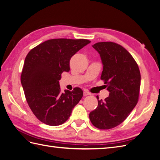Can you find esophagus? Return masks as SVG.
I'll list each match as a JSON object with an SVG mask.
<instances>
[{"label": "esophagus", "mask_w": 160, "mask_h": 160, "mask_svg": "<svg viewBox=\"0 0 160 160\" xmlns=\"http://www.w3.org/2000/svg\"><path fill=\"white\" fill-rule=\"evenodd\" d=\"M91 94L89 93V92H88V91H84L83 92V95L84 96H88V95H91Z\"/></svg>", "instance_id": "obj_1"}]
</instances>
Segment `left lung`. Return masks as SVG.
<instances>
[{
	"label": "left lung",
	"instance_id": "obj_1",
	"mask_svg": "<svg viewBox=\"0 0 160 160\" xmlns=\"http://www.w3.org/2000/svg\"><path fill=\"white\" fill-rule=\"evenodd\" d=\"M100 55L103 64L101 79L109 91V97L98 100V106L89 113L91 122L101 129L118 126L136 105L141 75L137 62L124 48L113 42H97L92 45Z\"/></svg>",
	"mask_w": 160,
	"mask_h": 160
}]
</instances>
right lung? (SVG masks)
I'll list each match as a JSON object with an SVG mask.
<instances>
[{
  "label": "right lung",
  "mask_w": 160,
  "mask_h": 160,
  "mask_svg": "<svg viewBox=\"0 0 160 160\" xmlns=\"http://www.w3.org/2000/svg\"><path fill=\"white\" fill-rule=\"evenodd\" d=\"M91 41L55 38L43 42L28 53L21 77L28 106L37 118L51 126L69 119L83 92L79 88L62 93L59 80L70 70L71 58Z\"/></svg>",
  "instance_id": "1"
}]
</instances>
